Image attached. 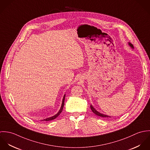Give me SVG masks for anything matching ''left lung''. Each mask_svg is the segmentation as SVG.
<instances>
[{
  "instance_id": "8db88e82",
  "label": "left lung",
  "mask_w": 150,
  "mask_h": 150,
  "mask_svg": "<svg viewBox=\"0 0 150 150\" xmlns=\"http://www.w3.org/2000/svg\"><path fill=\"white\" fill-rule=\"evenodd\" d=\"M129 45H130V47H132V48H133V45L131 44V43H129ZM91 110L93 111V112L95 114H96V115H98V116H99V117H103V118H107V117H110V116H108V115H104V114H101V113H100V112H99L98 111H97L93 107H92V105H91Z\"/></svg>"
}]
</instances>
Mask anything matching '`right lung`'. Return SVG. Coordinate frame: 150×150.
I'll return each instance as SVG.
<instances>
[{
    "mask_svg": "<svg viewBox=\"0 0 150 150\" xmlns=\"http://www.w3.org/2000/svg\"><path fill=\"white\" fill-rule=\"evenodd\" d=\"M64 98H65V95H64V98H63V101H62V106H61V108H60V110H59V112L56 114V115H54L53 117H50V118H46V119H44V120H43L42 121H51V120H54V119H55L57 117H58L59 115V114L61 113V112L62 111V110H63V108H64Z\"/></svg>",
    "mask_w": 150,
    "mask_h": 150,
    "instance_id": "right-lung-1",
    "label": "right lung"
}]
</instances>
